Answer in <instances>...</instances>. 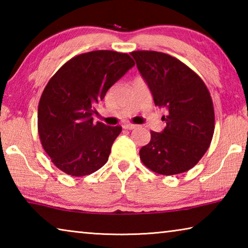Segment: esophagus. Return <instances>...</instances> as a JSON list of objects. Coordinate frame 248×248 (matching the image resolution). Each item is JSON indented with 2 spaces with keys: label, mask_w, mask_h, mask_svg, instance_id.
Here are the masks:
<instances>
[{
  "label": "esophagus",
  "mask_w": 248,
  "mask_h": 248,
  "mask_svg": "<svg viewBox=\"0 0 248 248\" xmlns=\"http://www.w3.org/2000/svg\"><path fill=\"white\" fill-rule=\"evenodd\" d=\"M124 128L127 129V130H132L134 128H137V124H124Z\"/></svg>",
  "instance_id": "obj_1"
}]
</instances>
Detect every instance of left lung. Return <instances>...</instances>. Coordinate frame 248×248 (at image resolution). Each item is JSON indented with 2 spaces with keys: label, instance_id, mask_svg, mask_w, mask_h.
I'll return each mask as SVG.
<instances>
[{
  "label": "left lung",
  "instance_id": "1",
  "mask_svg": "<svg viewBox=\"0 0 248 248\" xmlns=\"http://www.w3.org/2000/svg\"><path fill=\"white\" fill-rule=\"evenodd\" d=\"M131 56L153 95L169 109L162 132L151 131L140 150L143 164L154 173L176 175L192 169L209 149L215 132V108L208 87L189 66L167 53L138 50Z\"/></svg>",
  "mask_w": 248,
  "mask_h": 248
}]
</instances>
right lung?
I'll use <instances>...</instances> for the list:
<instances>
[{
  "instance_id": "1",
  "label": "right lung",
  "mask_w": 248,
  "mask_h": 248,
  "mask_svg": "<svg viewBox=\"0 0 248 248\" xmlns=\"http://www.w3.org/2000/svg\"><path fill=\"white\" fill-rule=\"evenodd\" d=\"M134 65L128 53L78 54L49 79L38 105V133L46 153L63 173L81 177L108 161L121 125L93 123L95 105Z\"/></svg>"
}]
</instances>
